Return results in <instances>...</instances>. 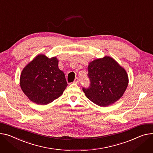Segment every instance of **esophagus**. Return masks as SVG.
Masks as SVG:
<instances>
[{
	"label": "esophagus",
	"mask_w": 153,
	"mask_h": 153,
	"mask_svg": "<svg viewBox=\"0 0 153 153\" xmlns=\"http://www.w3.org/2000/svg\"><path fill=\"white\" fill-rule=\"evenodd\" d=\"M74 83H75V84H79V79L78 77H76L75 79V80H74Z\"/></svg>",
	"instance_id": "obj_1"
}]
</instances>
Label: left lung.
Listing matches in <instances>:
<instances>
[{
	"label": "left lung",
	"instance_id": "left-lung-1",
	"mask_svg": "<svg viewBox=\"0 0 153 153\" xmlns=\"http://www.w3.org/2000/svg\"><path fill=\"white\" fill-rule=\"evenodd\" d=\"M90 84L82 90L93 102L105 107L116 102L123 95L128 85V76L114 59L104 57L88 66Z\"/></svg>",
	"mask_w": 153,
	"mask_h": 153
}]
</instances>
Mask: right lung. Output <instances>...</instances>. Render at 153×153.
I'll return each instance as SVG.
<instances>
[{
    "label": "right lung",
    "mask_w": 153,
    "mask_h": 153,
    "mask_svg": "<svg viewBox=\"0 0 153 153\" xmlns=\"http://www.w3.org/2000/svg\"><path fill=\"white\" fill-rule=\"evenodd\" d=\"M56 57L38 55L22 70L20 85L29 99L38 104L51 103L60 97L68 84Z\"/></svg>",
    "instance_id": "1"
}]
</instances>
